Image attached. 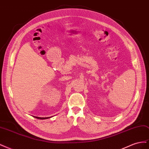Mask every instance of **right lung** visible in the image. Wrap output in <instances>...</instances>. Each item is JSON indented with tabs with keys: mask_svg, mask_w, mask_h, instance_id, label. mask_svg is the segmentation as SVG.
<instances>
[{
	"mask_svg": "<svg viewBox=\"0 0 149 149\" xmlns=\"http://www.w3.org/2000/svg\"><path fill=\"white\" fill-rule=\"evenodd\" d=\"M35 118L37 119H45L49 118H40V117H36V116H35Z\"/></svg>",
	"mask_w": 149,
	"mask_h": 149,
	"instance_id": "1",
	"label": "right lung"
}]
</instances>
